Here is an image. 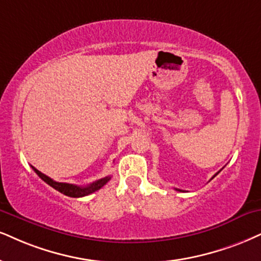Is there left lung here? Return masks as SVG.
Masks as SVG:
<instances>
[{
    "label": "left lung",
    "instance_id": "obj_1",
    "mask_svg": "<svg viewBox=\"0 0 261 261\" xmlns=\"http://www.w3.org/2000/svg\"><path fill=\"white\" fill-rule=\"evenodd\" d=\"M219 172H220V170H219ZM219 172H218V173H219ZM218 173H217V174H215V175H218ZM214 175V176H215ZM214 176H213V178H214ZM213 178H212V179H213ZM176 190H178V189H176ZM178 191H180V190H178Z\"/></svg>",
    "mask_w": 261,
    "mask_h": 261
}]
</instances>
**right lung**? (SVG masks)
<instances>
[{"label": "right lung", "instance_id": "1", "mask_svg": "<svg viewBox=\"0 0 261 261\" xmlns=\"http://www.w3.org/2000/svg\"><path fill=\"white\" fill-rule=\"evenodd\" d=\"M32 167V166H31ZM32 169L35 170V173L40 176V178L43 180L44 182H47L48 185L52 186L53 189H56L57 191L62 192L63 195L69 196V197H83V196H88L93 194V192L98 191L99 189H101L106 182L109 181L111 178L110 176H105V178L96 180V181L92 182V184L87 185V186H77L73 184H67V182H58L56 180L50 179L49 176H47L43 173H41L40 170H37L35 167H32Z\"/></svg>", "mask_w": 261, "mask_h": 261}]
</instances>
